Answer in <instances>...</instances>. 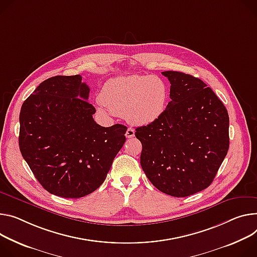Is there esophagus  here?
<instances>
[{
    "mask_svg": "<svg viewBox=\"0 0 257 257\" xmlns=\"http://www.w3.org/2000/svg\"><path fill=\"white\" fill-rule=\"evenodd\" d=\"M125 135H126L127 138H132V137L135 136V130L133 128H128Z\"/></svg>",
    "mask_w": 257,
    "mask_h": 257,
    "instance_id": "obj_1",
    "label": "esophagus"
}]
</instances>
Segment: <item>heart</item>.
Masks as SVG:
<instances>
[{
    "mask_svg": "<svg viewBox=\"0 0 257 257\" xmlns=\"http://www.w3.org/2000/svg\"><path fill=\"white\" fill-rule=\"evenodd\" d=\"M169 88L160 77L134 75L108 80L100 92L98 109L124 115L134 125H148L165 111Z\"/></svg>",
    "mask_w": 257,
    "mask_h": 257,
    "instance_id": "b5f03b06",
    "label": "heart"
}]
</instances>
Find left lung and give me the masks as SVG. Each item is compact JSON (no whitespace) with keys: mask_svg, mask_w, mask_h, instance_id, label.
Returning <instances> with one entry per match:
<instances>
[{"mask_svg":"<svg viewBox=\"0 0 257 257\" xmlns=\"http://www.w3.org/2000/svg\"><path fill=\"white\" fill-rule=\"evenodd\" d=\"M170 98L155 122L136 128L141 165L162 193L188 197L211 184L228 147V113L210 87L191 75L167 71Z\"/></svg>","mask_w":257,"mask_h":257,"instance_id":"8db88e82","label":"left lung"}]
</instances>
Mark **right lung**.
Segmentation results:
<instances>
[{
  "label": "right lung",
  "mask_w": 257,
  "mask_h": 257,
  "mask_svg": "<svg viewBox=\"0 0 257 257\" xmlns=\"http://www.w3.org/2000/svg\"><path fill=\"white\" fill-rule=\"evenodd\" d=\"M80 75L42 82L19 114V149L35 177L50 194L82 198L97 190L126 142L127 127L98 125Z\"/></svg>",
  "instance_id": "1"
}]
</instances>
